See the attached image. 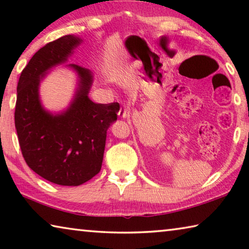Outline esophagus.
<instances>
[{
	"mask_svg": "<svg viewBox=\"0 0 249 249\" xmlns=\"http://www.w3.org/2000/svg\"><path fill=\"white\" fill-rule=\"evenodd\" d=\"M119 116L121 119H126V117H129V109L126 105H122L120 111H119Z\"/></svg>",
	"mask_w": 249,
	"mask_h": 249,
	"instance_id": "34e87169",
	"label": "esophagus"
}]
</instances>
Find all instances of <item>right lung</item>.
Returning <instances> with one entry per match:
<instances>
[{
	"mask_svg": "<svg viewBox=\"0 0 249 249\" xmlns=\"http://www.w3.org/2000/svg\"><path fill=\"white\" fill-rule=\"evenodd\" d=\"M66 35L40 48L20 73L15 127L25 161L50 182L75 187L98 175L102 167L107 132L117 120L119 103L101 104L89 98L93 73L69 64L77 87L68 107L52 112L40 99V83L53 68L65 65L82 44Z\"/></svg>",
	"mask_w": 249,
	"mask_h": 249,
	"instance_id": "add662e5",
	"label": "right lung"
}]
</instances>
